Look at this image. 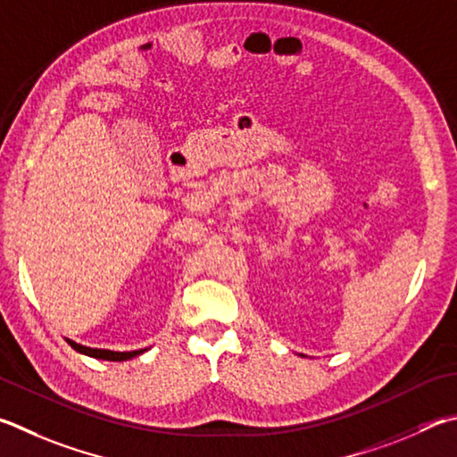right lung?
Returning <instances> with one entry per match:
<instances>
[{"instance_id":"obj_1","label":"right lung","mask_w":457,"mask_h":457,"mask_svg":"<svg viewBox=\"0 0 457 457\" xmlns=\"http://www.w3.org/2000/svg\"><path fill=\"white\" fill-rule=\"evenodd\" d=\"M68 344L73 347V350H78L79 353H86L91 355V358H97V360H110V361H123V360H129V358H136V355L144 353L145 350H136V352H110V350H91V347H86L81 344L71 342L68 339Z\"/></svg>"}]
</instances>
